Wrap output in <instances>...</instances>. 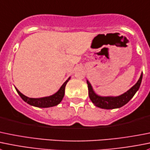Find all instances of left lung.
Masks as SVG:
<instances>
[{
	"label": "left lung",
	"mask_w": 150,
	"mask_h": 150,
	"mask_svg": "<svg viewBox=\"0 0 150 150\" xmlns=\"http://www.w3.org/2000/svg\"><path fill=\"white\" fill-rule=\"evenodd\" d=\"M143 73L142 72L139 81L136 84L129 90H127L124 94L119 96H100L97 94L93 89V87L89 81L87 80L86 83L88 84V96L90 100H91L94 105L97 107L103 109H114L119 108L122 107L125 104H127L135 95L140 87L142 83Z\"/></svg>",
	"instance_id": "1"
}]
</instances>
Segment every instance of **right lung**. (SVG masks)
I'll list each match as a JSON object with an SVG mask.
<instances>
[{
  "mask_svg": "<svg viewBox=\"0 0 150 150\" xmlns=\"http://www.w3.org/2000/svg\"><path fill=\"white\" fill-rule=\"evenodd\" d=\"M69 79H70V77L62 84L60 88L55 94H52L50 96H47V97H40V98H31V97H28L27 96L24 95L23 94H22L16 87L15 89L17 91L19 95L21 97V98L25 103L30 105L38 108L53 107V106H56L57 105H59L62 102V100H63L65 92V87H66L67 83L69 81Z\"/></svg>",
  "mask_w": 150,
  "mask_h": 150,
  "instance_id": "obj_1",
  "label": "right lung"
}]
</instances>
